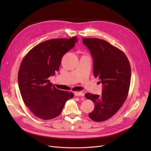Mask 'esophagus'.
<instances>
[{
    "label": "esophagus",
    "instance_id": "34e87169",
    "mask_svg": "<svg viewBox=\"0 0 151 151\" xmlns=\"http://www.w3.org/2000/svg\"><path fill=\"white\" fill-rule=\"evenodd\" d=\"M74 94L76 96H84V93L82 91H76L74 93Z\"/></svg>",
    "mask_w": 151,
    "mask_h": 151
}]
</instances>
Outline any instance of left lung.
Instances as JSON below:
<instances>
[{
	"mask_svg": "<svg viewBox=\"0 0 151 151\" xmlns=\"http://www.w3.org/2000/svg\"><path fill=\"white\" fill-rule=\"evenodd\" d=\"M83 42L93 58L94 76L103 86L101 96L85 94L94 103L89 116L95 122H103L115 115L127 98L131 79L130 62L124 52L106 41L83 38Z\"/></svg>",
	"mask_w": 151,
	"mask_h": 151,
	"instance_id": "obj_1",
	"label": "left lung"
}]
</instances>
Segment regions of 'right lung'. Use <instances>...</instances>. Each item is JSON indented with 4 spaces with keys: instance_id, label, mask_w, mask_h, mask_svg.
<instances>
[{
    "instance_id": "obj_1",
    "label": "right lung",
    "mask_w": 151,
    "mask_h": 151,
    "mask_svg": "<svg viewBox=\"0 0 151 151\" xmlns=\"http://www.w3.org/2000/svg\"><path fill=\"white\" fill-rule=\"evenodd\" d=\"M77 37L45 41L32 48L22 59L18 85L22 100L35 116L50 120L60 115L74 94L57 89L48 77L55 74L63 55L74 47Z\"/></svg>"
}]
</instances>
